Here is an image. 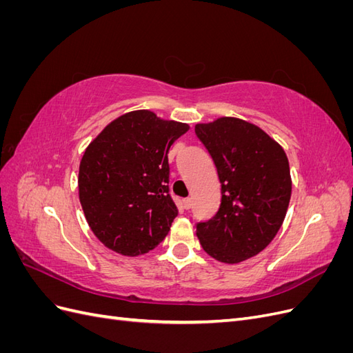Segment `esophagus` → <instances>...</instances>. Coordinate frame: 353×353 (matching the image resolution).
Wrapping results in <instances>:
<instances>
[{"label":"esophagus","instance_id":"34e87169","mask_svg":"<svg viewBox=\"0 0 353 353\" xmlns=\"http://www.w3.org/2000/svg\"><path fill=\"white\" fill-rule=\"evenodd\" d=\"M191 199L190 197H185V199H183V206H184V209H190L191 208Z\"/></svg>","mask_w":353,"mask_h":353}]
</instances>
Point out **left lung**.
<instances>
[{
  "instance_id": "left-lung-1",
  "label": "left lung",
  "mask_w": 353,
  "mask_h": 353,
  "mask_svg": "<svg viewBox=\"0 0 353 353\" xmlns=\"http://www.w3.org/2000/svg\"><path fill=\"white\" fill-rule=\"evenodd\" d=\"M221 183L215 216L197 222L203 250L223 263L262 252L285 218L292 196L290 166L283 147L261 128L237 117L197 123Z\"/></svg>"
}]
</instances>
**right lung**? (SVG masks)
<instances>
[{
    "label": "right lung",
    "mask_w": 353,
    "mask_h": 353,
    "mask_svg": "<svg viewBox=\"0 0 353 353\" xmlns=\"http://www.w3.org/2000/svg\"><path fill=\"white\" fill-rule=\"evenodd\" d=\"M188 131L148 110L117 117L87 147L79 165V200L105 248L138 256L162 243L178 215L169 193L168 152Z\"/></svg>",
    "instance_id": "1"
}]
</instances>
